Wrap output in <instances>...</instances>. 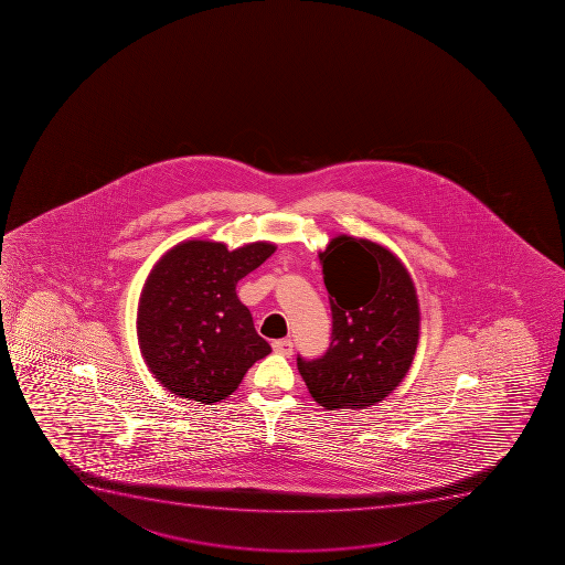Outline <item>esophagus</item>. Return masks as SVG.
<instances>
[{
  "instance_id": "esophagus-1",
  "label": "esophagus",
  "mask_w": 565,
  "mask_h": 565,
  "mask_svg": "<svg viewBox=\"0 0 565 565\" xmlns=\"http://www.w3.org/2000/svg\"><path fill=\"white\" fill-rule=\"evenodd\" d=\"M273 350L279 355L289 358V355H292V342L289 339H279V341L273 342Z\"/></svg>"
}]
</instances>
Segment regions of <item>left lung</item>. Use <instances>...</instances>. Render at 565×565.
Here are the masks:
<instances>
[{
	"label": "left lung",
	"mask_w": 565,
	"mask_h": 565,
	"mask_svg": "<svg viewBox=\"0 0 565 565\" xmlns=\"http://www.w3.org/2000/svg\"><path fill=\"white\" fill-rule=\"evenodd\" d=\"M330 292V348L297 358L315 402L366 408L383 402L407 375L419 339V306L407 268L385 246L337 235L319 254Z\"/></svg>",
	"instance_id": "obj_1"
}]
</instances>
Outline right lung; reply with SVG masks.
Segmentation results:
<instances>
[{"label":"right lung","instance_id":"obj_1","mask_svg":"<svg viewBox=\"0 0 565 565\" xmlns=\"http://www.w3.org/2000/svg\"><path fill=\"white\" fill-rule=\"evenodd\" d=\"M274 250L267 241L228 250L224 243L191 239L158 259L141 291L136 328L147 366L171 394L204 405L221 402L270 353L235 286Z\"/></svg>","mask_w":565,"mask_h":565}]
</instances>
